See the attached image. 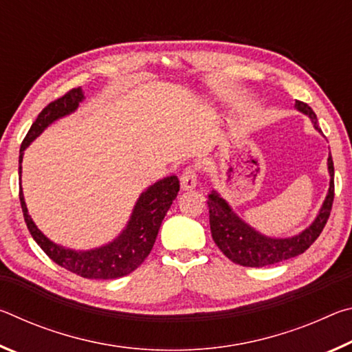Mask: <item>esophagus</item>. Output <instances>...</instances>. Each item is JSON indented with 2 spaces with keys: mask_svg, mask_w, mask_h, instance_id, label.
<instances>
[{
  "mask_svg": "<svg viewBox=\"0 0 352 352\" xmlns=\"http://www.w3.org/2000/svg\"><path fill=\"white\" fill-rule=\"evenodd\" d=\"M180 184L183 190H189L197 186V174H195V169L192 166H189V168L183 170V174L180 175Z\"/></svg>",
  "mask_w": 352,
  "mask_h": 352,
  "instance_id": "esophagus-1",
  "label": "esophagus"
}]
</instances>
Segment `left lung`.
<instances>
[{
    "instance_id": "8db88e82",
    "label": "left lung",
    "mask_w": 352,
    "mask_h": 352,
    "mask_svg": "<svg viewBox=\"0 0 352 352\" xmlns=\"http://www.w3.org/2000/svg\"><path fill=\"white\" fill-rule=\"evenodd\" d=\"M295 109L301 111L302 115L309 116L314 124V129L318 133H323L318 127V119L311 107L296 100ZM327 172L331 177L329 189H327L317 217L301 233L289 237H272L262 234L261 231L253 228L252 225H248L245 220L237 216L228 201L219 194V190L212 189L208 194L206 204L210 208L211 234L220 252L234 264L243 267H267L305 253L317 241L331 214L333 201V163L331 153L327 157Z\"/></svg>"
}]
</instances>
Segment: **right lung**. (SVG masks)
<instances>
[{
  "label": "right lung",
  "mask_w": 352,
  "mask_h": 352,
  "mask_svg": "<svg viewBox=\"0 0 352 352\" xmlns=\"http://www.w3.org/2000/svg\"><path fill=\"white\" fill-rule=\"evenodd\" d=\"M83 99H85V94H83L82 88H73L65 96L41 110L31 130L28 132L25 141L21 142L19 158L20 180L23 155L31 146V142L57 119L74 113L79 109V104ZM178 190H180V182H178L177 175H169L155 182L152 186L141 192L121 233L109 243L90 250H74L58 245L41 233L32 217L29 216L21 186L20 201L29 233L56 264L82 278L116 279L132 273L144 262L151 253L155 239H157L158 230L162 226L166 212L169 211L172 201L177 199Z\"/></svg>",
  "instance_id": "add662e5"
}]
</instances>
